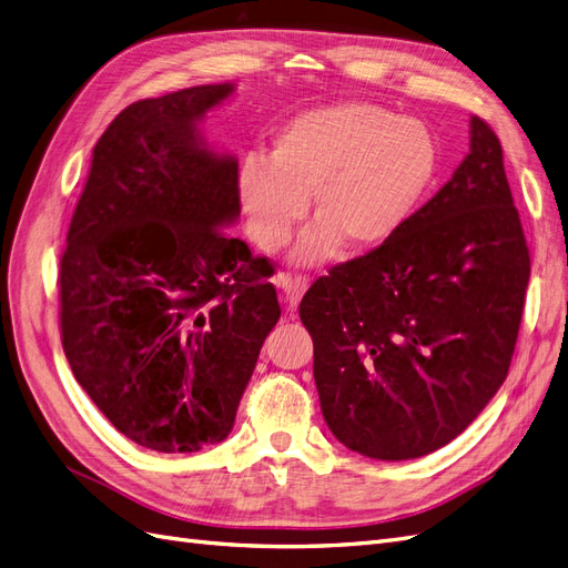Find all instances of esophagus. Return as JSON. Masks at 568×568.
<instances>
[{
  "label": "esophagus",
  "mask_w": 568,
  "mask_h": 568,
  "mask_svg": "<svg viewBox=\"0 0 568 568\" xmlns=\"http://www.w3.org/2000/svg\"><path fill=\"white\" fill-rule=\"evenodd\" d=\"M277 288L282 291V301L286 303L288 311H296L305 288H307V280L305 277H291V274H280L277 280H274Z\"/></svg>",
  "instance_id": "esophagus-1"
}]
</instances>
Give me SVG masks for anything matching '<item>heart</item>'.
I'll use <instances>...</instances> for the list:
<instances>
[{
  "label": "heart",
  "mask_w": 568,
  "mask_h": 568,
  "mask_svg": "<svg viewBox=\"0 0 568 568\" xmlns=\"http://www.w3.org/2000/svg\"><path fill=\"white\" fill-rule=\"evenodd\" d=\"M440 173V146L422 120L365 104L317 106L277 130L267 156L239 165L236 196L263 251L282 248L311 196L313 227L294 248L298 265L343 248L365 255L390 244L419 213Z\"/></svg>",
  "instance_id": "obj_1"
}]
</instances>
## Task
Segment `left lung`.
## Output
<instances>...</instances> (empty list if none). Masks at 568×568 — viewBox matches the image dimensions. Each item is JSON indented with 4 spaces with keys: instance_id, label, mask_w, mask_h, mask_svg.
<instances>
[{
    "instance_id": "1",
    "label": "left lung",
    "mask_w": 568,
    "mask_h": 568,
    "mask_svg": "<svg viewBox=\"0 0 568 568\" xmlns=\"http://www.w3.org/2000/svg\"><path fill=\"white\" fill-rule=\"evenodd\" d=\"M469 128V153L409 225L301 301L324 422L372 459L448 445L509 372L530 257L500 140L476 115Z\"/></svg>"
}]
</instances>
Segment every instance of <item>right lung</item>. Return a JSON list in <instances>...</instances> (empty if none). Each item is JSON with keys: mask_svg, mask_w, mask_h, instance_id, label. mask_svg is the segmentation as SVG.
<instances>
[{"mask_svg": "<svg viewBox=\"0 0 568 568\" xmlns=\"http://www.w3.org/2000/svg\"><path fill=\"white\" fill-rule=\"evenodd\" d=\"M232 82L134 101L99 136L61 257V341L78 384L142 448L225 440L282 311L267 257L222 230L239 163L201 134Z\"/></svg>", "mask_w": 568, "mask_h": 568, "instance_id": "right-lung-1", "label": "right lung"}]
</instances>
